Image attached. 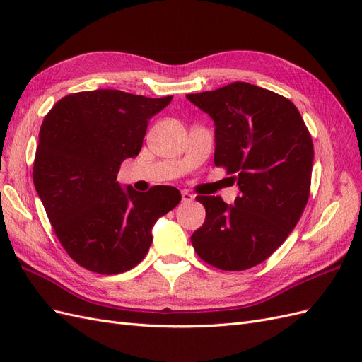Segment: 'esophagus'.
<instances>
[{"label":"esophagus","instance_id":"esophagus-1","mask_svg":"<svg viewBox=\"0 0 362 362\" xmlns=\"http://www.w3.org/2000/svg\"><path fill=\"white\" fill-rule=\"evenodd\" d=\"M181 198H182V202H192L194 199V196L190 192H187V190H182L181 192Z\"/></svg>","mask_w":362,"mask_h":362}]
</instances>
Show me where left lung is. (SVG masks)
I'll return each instance as SVG.
<instances>
[{"instance_id": "obj_1", "label": "left lung", "mask_w": 362, "mask_h": 362, "mask_svg": "<svg viewBox=\"0 0 362 362\" xmlns=\"http://www.w3.org/2000/svg\"><path fill=\"white\" fill-rule=\"evenodd\" d=\"M187 100L214 120V164L233 175L240 189L235 205L221 196H196L206 214L192 245L213 267L250 269L286 242L308 202L311 134L290 100L249 83Z\"/></svg>"}]
</instances>
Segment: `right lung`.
Listing matches in <instances>:
<instances>
[{
	"label": "right lung",
	"mask_w": 362,
	"mask_h": 362,
	"mask_svg": "<svg viewBox=\"0 0 362 362\" xmlns=\"http://www.w3.org/2000/svg\"><path fill=\"white\" fill-rule=\"evenodd\" d=\"M170 101L98 89L62 98L43 119L33 181L59 242L81 267L101 275L136 267L157 218L180 204L170 185L139 193L116 181L122 161L139 156L148 120Z\"/></svg>",
	"instance_id": "right-lung-1"
}]
</instances>
